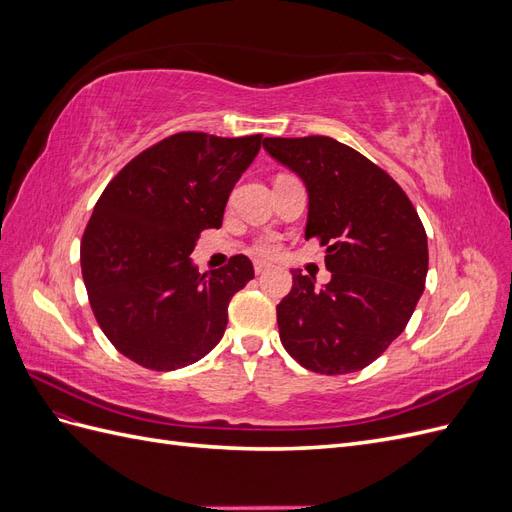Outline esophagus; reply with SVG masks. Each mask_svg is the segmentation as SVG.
Returning a JSON list of instances; mask_svg holds the SVG:
<instances>
[{
	"label": "esophagus",
	"instance_id": "obj_1",
	"mask_svg": "<svg viewBox=\"0 0 512 512\" xmlns=\"http://www.w3.org/2000/svg\"><path fill=\"white\" fill-rule=\"evenodd\" d=\"M269 269H271V265H269V262H265V260H256V262H254V271H256L258 275L269 271Z\"/></svg>",
	"mask_w": 512,
	"mask_h": 512
}]
</instances>
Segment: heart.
I'll use <instances>...</instances> for the list:
<instances>
[{
    "instance_id": "heart-1",
    "label": "heart",
    "mask_w": 512,
    "mask_h": 512,
    "mask_svg": "<svg viewBox=\"0 0 512 512\" xmlns=\"http://www.w3.org/2000/svg\"><path fill=\"white\" fill-rule=\"evenodd\" d=\"M256 250L260 254H275L277 252V243H275V239H265V241L258 243Z\"/></svg>"
}]
</instances>
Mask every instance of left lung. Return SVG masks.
<instances>
[{"mask_svg":"<svg viewBox=\"0 0 512 512\" xmlns=\"http://www.w3.org/2000/svg\"><path fill=\"white\" fill-rule=\"evenodd\" d=\"M262 147L307 190L305 239L327 245L331 282L292 269L277 305L286 352L316 374L374 363L404 333L425 290L427 235L410 198L382 168L329 136L265 138Z\"/></svg>","mask_w":512,"mask_h":512,"instance_id":"8db88e82","label":"left lung"}]
</instances>
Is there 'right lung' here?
<instances>
[{"label": "right lung", "mask_w": 512, "mask_h": 512, "mask_svg": "<svg viewBox=\"0 0 512 512\" xmlns=\"http://www.w3.org/2000/svg\"><path fill=\"white\" fill-rule=\"evenodd\" d=\"M262 134L179 132L119 170L81 243L89 303L104 335L156 371L192 365L226 331L228 303L254 277L247 256L198 273V235L220 228L228 196L260 151Z\"/></svg>", "instance_id": "obj_1"}]
</instances>
